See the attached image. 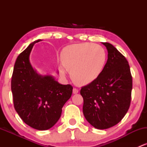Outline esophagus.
I'll list each match as a JSON object with an SVG mask.
<instances>
[{
    "instance_id": "1",
    "label": "esophagus",
    "mask_w": 147,
    "mask_h": 147,
    "mask_svg": "<svg viewBox=\"0 0 147 147\" xmlns=\"http://www.w3.org/2000/svg\"><path fill=\"white\" fill-rule=\"evenodd\" d=\"M72 92H73V94H77L79 92V90L77 88H73V90H72Z\"/></svg>"
}]
</instances>
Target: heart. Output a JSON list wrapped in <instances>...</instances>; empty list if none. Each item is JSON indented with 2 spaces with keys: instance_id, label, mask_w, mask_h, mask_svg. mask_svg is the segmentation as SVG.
I'll return each instance as SVG.
<instances>
[{
  "instance_id": "1",
  "label": "heart",
  "mask_w": 147,
  "mask_h": 147,
  "mask_svg": "<svg viewBox=\"0 0 147 147\" xmlns=\"http://www.w3.org/2000/svg\"><path fill=\"white\" fill-rule=\"evenodd\" d=\"M63 67L60 75L65 77V70L78 86H86L98 79L105 67L106 52L101 45L92 43H79L66 46L60 55Z\"/></svg>"
}]
</instances>
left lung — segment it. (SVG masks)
<instances>
[{
    "instance_id": "left-lung-1",
    "label": "left lung",
    "mask_w": 147,
    "mask_h": 147,
    "mask_svg": "<svg viewBox=\"0 0 147 147\" xmlns=\"http://www.w3.org/2000/svg\"><path fill=\"white\" fill-rule=\"evenodd\" d=\"M108 51V59L97 80L82 88L83 113L97 129H106L118 124L129 109L132 77L126 59L116 48L102 42Z\"/></svg>"
}]
</instances>
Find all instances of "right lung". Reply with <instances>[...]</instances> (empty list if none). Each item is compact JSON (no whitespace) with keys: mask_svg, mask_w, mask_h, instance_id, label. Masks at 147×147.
Listing matches in <instances>:
<instances>
[{"mask_svg":"<svg viewBox=\"0 0 147 147\" xmlns=\"http://www.w3.org/2000/svg\"><path fill=\"white\" fill-rule=\"evenodd\" d=\"M41 41L30 43L18 55L11 88L14 109L22 120L33 129L44 131L59 119L62 108L72 95V86L59 84L50 75H40L32 66L30 53L34 45Z\"/></svg>","mask_w":147,"mask_h":147,"instance_id":"right-lung-1","label":"right lung"}]
</instances>
